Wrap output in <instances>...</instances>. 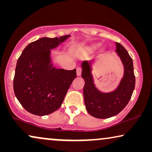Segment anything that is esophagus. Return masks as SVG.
Wrapping results in <instances>:
<instances>
[{
	"mask_svg": "<svg viewBox=\"0 0 152 152\" xmlns=\"http://www.w3.org/2000/svg\"><path fill=\"white\" fill-rule=\"evenodd\" d=\"M82 68L79 67V68H77V75L80 76L81 74H82Z\"/></svg>",
	"mask_w": 152,
	"mask_h": 152,
	"instance_id": "esophagus-1",
	"label": "esophagus"
}]
</instances>
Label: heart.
<instances>
[{
	"label": "heart",
	"mask_w": 152,
	"mask_h": 152,
	"mask_svg": "<svg viewBox=\"0 0 152 152\" xmlns=\"http://www.w3.org/2000/svg\"><path fill=\"white\" fill-rule=\"evenodd\" d=\"M97 47V45H95V46H94V48H96Z\"/></svg>",
	"instance_id": "b5f03b06"
}]
</instances>
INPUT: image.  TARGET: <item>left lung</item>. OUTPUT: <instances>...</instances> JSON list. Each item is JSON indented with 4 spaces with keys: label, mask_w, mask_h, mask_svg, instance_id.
I'll list each match as a JSON object with an SVG mask.
<instances>
[{
    "label": "left lung",
    "mask_w": 152,
    "mask_h": 152,
    "mask_svg": "<svg viewBox=\"0 0 152 152\" xmlns=\"http://www.w3.org/2000/svg\"><path fill=\"white\" fill-rule=\"evenodd\" d=\"M115 52L124 65V76L119 86L114 91L102 93L95 87L91 74V61H84L82 64V77L85 81L84 98L86 109L91 115L105 119L117 115L129 102L134 92L136 77L134 72L133 60L126 50L115 42Z\"/></svg>",
    "instance_id": "obj_1"
}]
</instances>
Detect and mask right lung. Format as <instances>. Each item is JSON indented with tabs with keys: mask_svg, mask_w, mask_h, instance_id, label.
I'll return each mask as SVG.
<instances>
[{
	"mask_svg": "<svg viewBox=\"0 0 152 152\" xmlns=\"http://www.w3.org/2000/svg\"><path fill=\"white\" fill-rule=\"evenodd\" d=\"M70 36L39 39L28 45L18 59L14 77V94L29 113L46 115L61 107L77 77L76 69L67 70L53 67L50 50Z\"/></svg>",
	"mask_w": 152,
	"mask_h": 152,
	"instance_id": "add662e5",
	"label": "right lung"
}]
</instances>
